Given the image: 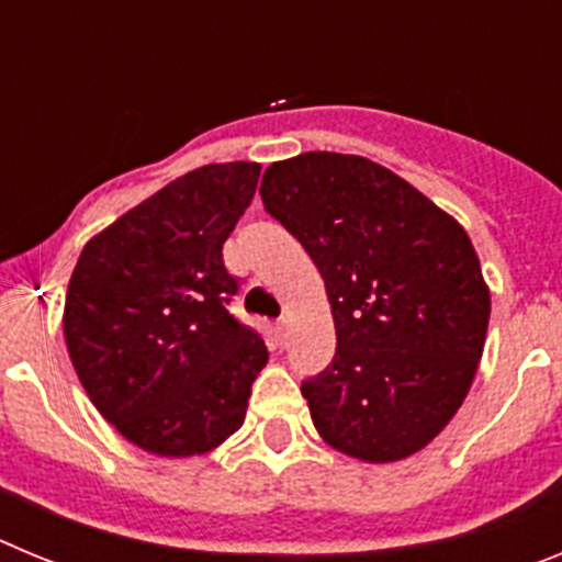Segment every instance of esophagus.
I'll return each instance as SVG.
<instances>
[{"mask_svg": "<svg viewBox=\"0 0 562 562\" xmlns=\"http://www.w3.org/2000/svg\"><path fill=\"white\" fill-rule=\"evenodd\" d=\"M286 335H290V321H278V324H276V337H278V342H281V346H284Z\"/></svg>", "mask_w": 562, "mask_h": 562, "instance_id": "esophagus-1", "label": "esophagus"}]
</instances>
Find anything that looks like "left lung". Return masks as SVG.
Returning <instances> with one entry per match:
<instances>
[{
  "mask_svg": "<svg viewBox=\"0 0 562 562\" xmlns=\"http://www.w3.org/2000/svg\"><path fill=\"white\" fill-rule=\"evenodd\" d=\"M258 193L326 284L337 351L301 389L321 439L369 464L428 448L473 385L490 326L464 227L357 154L272 162Z\"/></svg>",
  "mask_w": 562,
  "mask_h": 562,
  "instance_id": "obj_1",
  "label": "left lung"
}]
</instances>
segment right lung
<instances>
[{
	"instance_id": "right-lung-1",
	"label": "right lung",
	"mask_w": 562,
	"mask_h": 562,
	"mask_svg": "<svg viewBox=\"0 0 562 562\" xmlns=\"http://www.w3.org/2000/svg\"><path fill=\"white\" fill-rule=\"evenodd\" d=\"M258 162L182 173L83 245L64 340L92 405L134 448L191 459L231 439L265 340L227 312L222 245L250 205Z\"/></svg>"
}]
</instances>
